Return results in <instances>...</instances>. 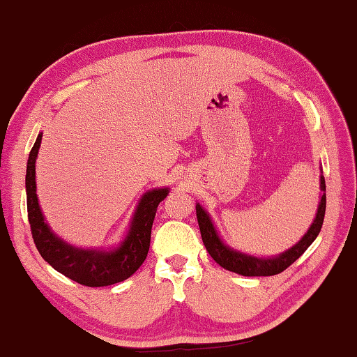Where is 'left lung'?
Returning a JSON list of instances; mask_svg holds the SVG:
<instances>
[{
	"instance_id": "obj_1",
	"label": "left lung",
	"mask_w": 357,
	"mask_h": 357,
	"mask_svg": "<svg viewBox=\"0 0 357 357\" xmlns=\"http://www.w3.org/2000/svg\"><path fill=\"white\" fill-rule=\"evenodd\" d=\"M321 190L323 192L326 190L324 176H321ZM324 213H326V193L321 195V202H319L315 220H313L309 231L304 234V238H302L298 244L291 247L289 250H287L285 253H282L279 257L255 258L250 255H244V253H239L236 250H231L229 247L223 244L220 238L217 236V231L213 225V222L209 219V215L204 213V209L200 206V204H197L198 225H200L203 244L209 252V255L213 257L214 261L219 263L222 268L245 277L275 275V274H280L282 271H285L288 266H291L296 259L302 255V253L309 249V245L313 243V241L317 239L319 229L323 227Z\"/></svg>"
}]
</instances>
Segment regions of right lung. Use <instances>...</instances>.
Segmentation results:
<instances>
[{"instance_id": "right-lung-1", "label": "right lung", "mask_w": 357, "mask_h": 357, "mask_svg": "<svg viewBox=\"0 0 357 357\" xmlns=\"http://www.w3.org/2000/svg\"><path fill=\"white\" fill-rule=\"evenodd\" d=\"M40 140L42 134L38 135V140L29 153L25 181L28 220L40 257L58 273L84 287H107L129 279L148 257L151 228H153L157 206L167 198L168 189H155L144 193L142 202L138 203L129 234L116 250L75 249L50 231L40 213L38 195H36V157L39 153Z\"/></svg>"}]
</instances>
